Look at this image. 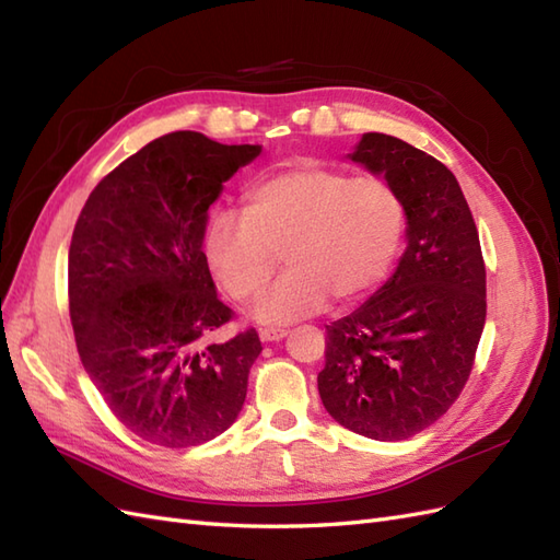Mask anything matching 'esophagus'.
Listing matches in <instances>:
<instances>
[{"label": "esophagus", "mask_w": 560, "mask_h": 560, "mask_svg": "<svg viewBox=\"0 0 560 560\" xmlns=\"http://www.w3.org/2000/svg\"><path fill=\"white\" fill-rule=\"evenodd\" d=\"M289 335V329H283V327H265V329H259V339L261 341H279V339H283Z\"/></svg>", "instance_id": "esophagus-1"}]
</instances>
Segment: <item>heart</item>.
<instances>
[{"label": "heart", "mask_w": 560, "mask_h": 560, "mask_svg": "<svg viewBox=\"0 0 560 560\" xmlns=\"http://www.w3.org/2000/svg\"><path fill=\"white\" fill-rule=\"evenodd\" d=\"M407 209L383 177L291 165L243 195V209L213 213L205 253L221 289L253 303L283 255L289 271L257 305L265 323H293L335 299L349 305L385 281L401 249Z\"/></svg>", "instance_id": "heart-1"}]
</instances>
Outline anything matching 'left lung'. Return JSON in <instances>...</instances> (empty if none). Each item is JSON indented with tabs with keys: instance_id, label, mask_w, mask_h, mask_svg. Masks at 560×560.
<instances>
[{
	"instance_id": "obj_1",
	"label": "left lung",
	"mask_w": 560,
	"mask_h": 560,
	"mask_svg": "<svg viewBox=\"0 0 560 560\" xmlns=\"http://www.w3.org/2000/svg\"><path fill=\"white\" fill-rule=\"evenodd\" d=\"M351 161L383 173L407 209V253L383 289L327 325L317 389L331 419L373 440H407L462 395L486 323V265L467 199L438 159L363 135Z\"/></svg>"
}]
</instances>
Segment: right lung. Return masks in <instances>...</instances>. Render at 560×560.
Returning a JSON list of instances; mask_svg holds the SVG:
<instances>
[{
	"mask_svg": "<svg viewBox=\"0 0 560 560\" xmlns=\"http://www.w3.org/2000/svg\"><path fill=\"white\" fill-rule=\"evenodd\" d=\"M199 132L153 139L110 171L83 205L69 245V317L79 359L135 435L192 447L237 419L261 343L217 299L201 253L223 183L259 156Z\"/></svg>",
	"mask_w": 560,
	"mask_h": 560,
	"instance_id": "1",
	"label": "right lung"
}]
</instances>
